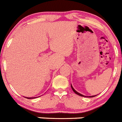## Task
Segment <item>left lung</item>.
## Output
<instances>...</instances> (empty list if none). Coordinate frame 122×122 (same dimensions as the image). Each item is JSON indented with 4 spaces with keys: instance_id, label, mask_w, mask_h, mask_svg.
Masks as SVG:
<instances>
[{
    "instance_id": "left-lung-1",
    "label": "left lung",
    "mask_w": 122,
    "mask_h": 122,
    "mask_svg": "<svg viewBox=\"0 0 122 122\" xmlns=\"http://www.w3.org/2000/svg\"><path fill=\"white\" fill-rule=\"evenodd\" d=\"M71 89H72V90H73V92H74V93H76V94L78 95H79V96H81V97H90V98H92V97H95V96H97V95H93V96H90V97H86V96L83 95H82V94H81V93H78V92H77V91H76V90H74V89H73V86H72V85H71Z\"/></svg>"
}]
</instances>
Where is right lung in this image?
I'll return each mask as SVG.
<instances>
[{
	"instance_id": "right-lung-1",
	"label": "right lung",
	"mask_w": 122,
	"mask_h": 122,
	"mask_svg": "<svg viewBox=\"0 0 122 122\" xmlns=\"http://www.w3.org/2000/svg\"><path fill=\"white\" fill-rule=\"evenodd\" d=\"M36 98V97H35V98H28V97H26V98H28V99H32V98Z\"/></svg>"
}]
</instances>
